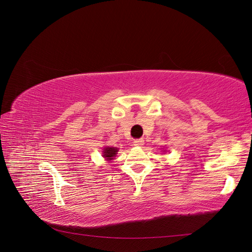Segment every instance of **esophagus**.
<instances>
[{"label": "esophagus", "mask_w": 252, "mask_h": 252, "mask_svg": "<svg viewBox=\"0 0 252 252\" xmlns=\"http://www.w3.org/2000/svg\"><path fill=\"white\" fill-rule=\"evenodd\" d=\"M133 145L134 146H143L144 145V140L143 139H138L133 141Z\"/></svg>", "instance_id": "esophagus-1"}]
</instances>
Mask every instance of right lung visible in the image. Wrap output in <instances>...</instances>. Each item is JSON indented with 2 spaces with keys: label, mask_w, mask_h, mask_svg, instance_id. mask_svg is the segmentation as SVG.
<instances>
[{
  "label": "right lung",
  "mask_w": 252,
  "mask_h": 252,
  "mask_svg": "<svg viewBox=\"0 0 252 252\" xmlns=\"http://www.w3.org/2000/svg\"><path fill=\"white\" fill-rule=\"evenodd\" d=\"M118 151H119V148H117V147H109V146H107V147H104L103 148L102 154H103V157L106 159H107V161H111V159H113L114 158H116Z\"/></svg>",
  "instance_id": "add662e5"
}]
</instances>
